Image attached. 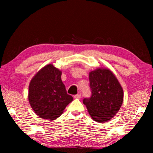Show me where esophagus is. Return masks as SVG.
Returning <instances> with one entry per match:
<instances>
[{"mask_svg": "<svg viewBox=\"0 0 153 153\" xmlns=\"http://www.w3.org/2000/svg\"><path fill=\"white\" fill-rule=\"evenodd\" d=\"M74 98H81V94H77L76 95H74Z\"/></svg>", "mask_w": 153, "mask_h": 153, "instance_id": "1", "label": "esophagus"}]
</instances>
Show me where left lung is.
Segmentation results:
<instances>
[{
  "label": "left lung",
  "instance_id": "obj_1",
  "mask_svg": "<svg viewBox=\"0 0 153 153\" xmlns=\"http://www.w3.org/2000/svg\"><path fill=\"white\" fill-rule=\"evenodd\" d=\"M91 96L84 98L91 117L99 123L110 120L123 103V92L114 74L108 69H97L89 74Z\"/></svg>",
  "mask_w": 153,
  "mask_h": 153
}]
</instances>
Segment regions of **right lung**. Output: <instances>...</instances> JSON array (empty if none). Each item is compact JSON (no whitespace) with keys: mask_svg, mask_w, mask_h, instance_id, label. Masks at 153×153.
<instances>
[{"mask_svg":"<svg viewBox=\"0 0 153 153\" xmlns=\"http://www.w3.org/2000/svg\"><path fill=\"white\" fill-rule=\"evenodd\" d=\"M28 94L36 115L50 120L58 118L73 100L62 82L61 71L51 64L40 69L31 80Z\"/></svg>","mask_w":153,"mask_h":153,"instance_id":"add662e5","label":"right lung"}]
</instances>
